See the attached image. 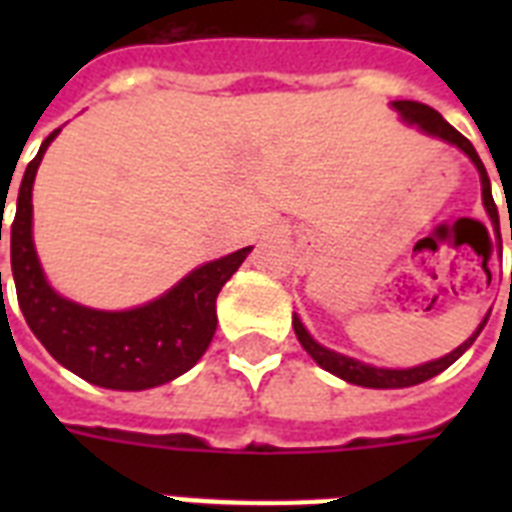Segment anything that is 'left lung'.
<instances>
[{
	"instance_id": "8db88e82",
	"label": "left lung",
	"mask_w": 512,
	"mask_h": 512,
	"mask_svg": "<svg viewBox=\"0 0 512 512\" xmlns=\"http://www.w3.org/2000/svg\"><path fill=\"white\" fill-rule=\"evenodd\" d=\"M390 106L396 108L398 116H401V122L409 124V127H417L420 132L430 135V138H438L449 143V146L460 148L462 154L468 156L473 167L478 170V177H481V199H484V209L489 220H492V228L494 231H500V212H497V204H494V196H492V183H489V175H486V167L481 162V156L476 154V148L470 143L465 135L454 130L452 124L446 122L444 116L438 114L436 108L425 106V103H417V100H393ZM486 321H489V313L484 316V321L478 324V329L468 340L457 345L452 353H446L441 358H433V361H425V364H417V366H409V369H388V366H374V364H364V361H358L353 356H345V353H337V350L327 348V345H321V342L313 340V335L305 329V324L300 321V316H292V327H295V335L300 340L305 350H308V356L321 366V369H327L332 372L335 377L345 382H353V385H361V388H380V390H388V388H412V385H420V382L430 380V377H436L441 374L444 369L457 361V358L465 353V350L476 342V337L481 335V329L486 327Z\"/></svg>"
}]
</instances>
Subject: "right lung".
<instances>
[{
    "instance_id": "right-lung-1",
    "label": "right lung",
    "mask_w": 512,
    "mask_h": 512,
    "mask_svg": "<svg viewBox=\"0 0 512 512\" xmlns=\"http://www.w3.org/2000/svg\"><path fill=\"white\" fill-rule=\"evenodd\" d=\"M58 132L44 138L20 180L10 225V263L26 324L60 366L108 390H148L191 369L217 329V295L252 247L193 268L151 303L127 311H98L58 295L34 247V177ZM2 241V225H0Z\"/></svg>"
}]
</instances>
